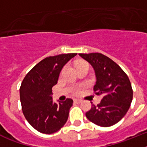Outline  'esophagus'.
I'll return each instance as SVG.
<instances>
[{"instance_id":"esophagus-1","label":"esophagus","mask_w":147,"mask_h":147,"mask_svg":"<svg viewBox=\"0 0 147 147\" xmlns=\"http://www.w3.org/2000/svg\"><path fill=\"white\" fill-rule=\"evenodd\" d=\"M74 102L76 104H79V103L82 102V100H80V99H74Z\"/></svg>"}]
</instances>
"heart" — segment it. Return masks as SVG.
Segmentation results:
<instances>
[{
    "instance_id": "obj_1",
    "label": "heart",
    "mask_w": 147,
    "mask_h": 147,
    "mask_svg": "<svg viewBox=\"0 0 147 147\" xmlns=\"http://www.w3.org/2000/svg\"><path fill=\"white\" fill-rule=\"evenodd\" d=\"M88 65L85 62H78L76 65ZM79 92H80V90H79L78 88H74L73 89H72V93H73V94H79Z\"/></svg>"
}]
</instances>
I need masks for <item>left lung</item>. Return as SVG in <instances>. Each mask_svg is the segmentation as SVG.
<instances>
[{"instance_id": "left-lung-1", "label": "left lung", "mask_w": 147, "mask_h": 147, "mask_svg": "<svg viewBox=\"0 0 147 147\" xmlns=\"http://www.w3.org/2000/svg\"><path fill=\"white\" fill-rule=\"evenodd\" d=\"M78 55L93 67L96 76L94 91L102 95L100 104L92 105L85 115L100 127L114 125L125 116L132 102L133 90L128 76L116 62L101 53Z\"/></svg>"}]
</instances>
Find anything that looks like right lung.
I'll return each instance as SVG.
<instances>
[{"label":"right lung","instance_id":"right-lung-1","mask_svg":"<svg viewBox=\"0 0 147 147\" xmlns=\"http://www.w3.org/2000/svg\"><path fill=\"white\" fill-rule=\"evenodd\" d=\"M77 53L47 57L36 64L21 83L20 98L25 118L39 132L51 134L66 123L73 100L53 101L52 88L57 84L62 69Z\"/></svg>","mask_w":147,"mask_h":147}]
</instances>
